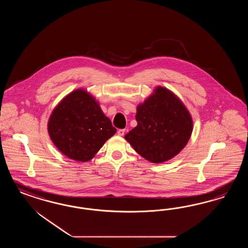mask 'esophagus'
<instances>
[{"label": "esophagus", "mask_w": 248, "mask_h": 248, "mask_svg": "<svg viewBox=\"0 0 248 248\" xmlns=\"http://www.w3.org/2000/svg\"><path fill=\"white\" fill-rule=\"evenodd\" d=\"M124 133H125V130H124V129H119V130L117 131V135H120V136H123V135H124Z\"/></svg>", "instance_id": "1"}]
</instances>
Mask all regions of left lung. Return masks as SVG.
Returning <instances> with one entry per match:
<instances>
[{
    "instance_id": "1",
    "label": "left lung",
    "mask_w": 248,
    "mask_h": 248,
    "mask_svg": "<svg viewBox=\"0 0 248 248\" xmlns=\"http://www.w3.org/2000/svg\"><path fill=\"white\" fill-rule=\"evenodd\" d=\"M137 126L125 140L141 156L152 163H163L180 153L193 131L191 115L172 92L159 86L138 105Z\"/></svg>"
}]
</instances>
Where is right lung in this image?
Listing matches in <instances>:
<instances>
[{"mask_svg":"<svg viewBox=\"0 0 248 248\" xmlns=\"http://www.w3.org/2000/svg\"><path fill=\"white\" fill-rule=\"evenodd\" d=\"M55 146L67 157L87 162L111 138L116 129L87 92H72L55 107L48 123Z\"/></svg>","mask_w":248,"mask_h":248,"instance_id":"obj_1","label":"right lung"}]
</instances>
